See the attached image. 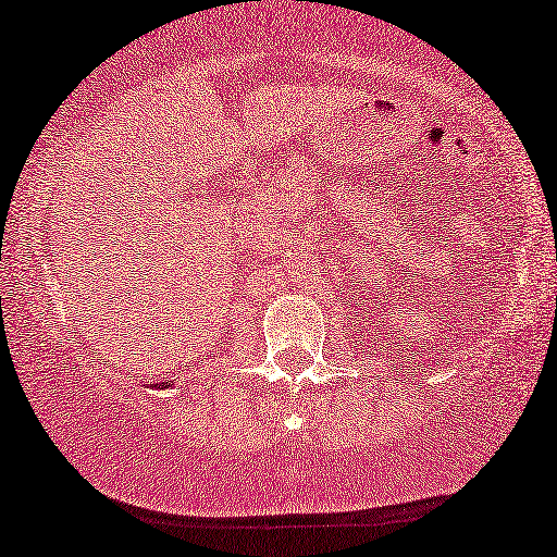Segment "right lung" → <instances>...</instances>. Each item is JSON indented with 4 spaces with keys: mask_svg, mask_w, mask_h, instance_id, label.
<instances>
[{
    "mask_svg": "<svg viewBox=\"0 0 557 557\" xmlns=\"http://www.w3.org/2000/svg\"><path fill=\"white\" fill-rule=\"evenodd\" d=\"M171 386H174V381H171V383H151L149 388H171Z\"/></svg>",
    "mask_w": 557,
    "mask_h": 557,
    "instance_id": "right-lung-1",
    "label": "right lung"
}]
</instances>
